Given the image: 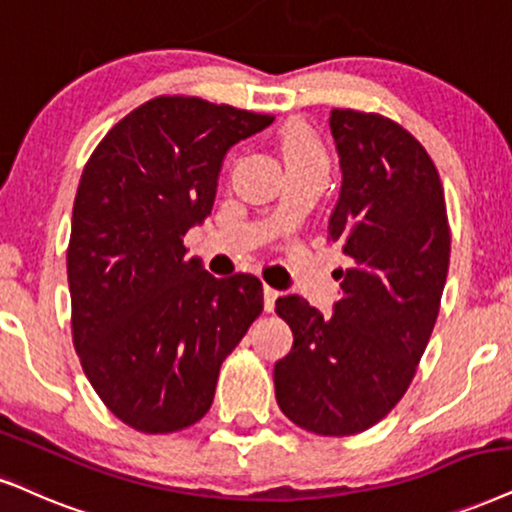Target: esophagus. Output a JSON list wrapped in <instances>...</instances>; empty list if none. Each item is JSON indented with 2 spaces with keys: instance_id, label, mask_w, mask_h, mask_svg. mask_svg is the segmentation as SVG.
I'll use <instances>...</instances> for the list:
<instances>
[{
  "instance_id": "esophagus-1",
  "label": "esophagus",
  "mask_w": 512,
  "mask_h": 512,
  "mask_svg": "<svg viewBox=\"0 0 512 512\" xmlns=\"http://www.w3.org/2000/svg\"><path fill=\"white\" fill-rule=\"evenodd\" d=\"M277 296H280V292H277V289H273V287H263V306H266V311L268 313H273L275 311V301H277Z\"/></svg>"
}]
</instances>
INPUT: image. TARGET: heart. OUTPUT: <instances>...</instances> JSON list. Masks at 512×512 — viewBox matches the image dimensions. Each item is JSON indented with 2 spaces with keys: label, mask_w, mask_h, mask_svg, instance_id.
<instances>
[{
  "label": "heart",
  "mask_w": 512,
  "mask_h": 512,
  "mask_svg": "<svg viewBox=\"0 0 512 512\" xmlns=\"http://www.w3.org/2000/svg\"><path fill=\"white\" fill-rule=\"evenodd\" d=\"M282 154L289 166H325V151L313 130L301 121H289L280 132Z\"/></svg>",
  "instance_id": "b5f03b06"
}]
</instances>
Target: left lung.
I'll use <instances>...</instances> for the list:
<instances>
[{"label":"left lung","instance_id":"1","mask_svg":"<svg viewBox=\"0 0 512 512\" xmlns=\"http://www.w3.org/2000/svg\"><path fill=\"white\" fill-rule=\"evenodd\" d=\"M342 192L327 239L351 266L325 318L301 296L275 311L294 332L275 363V399L294 425L349 437L406 394L437 323L451 256L444 187L425 147L380 113L334 109Z\"/></svg>","mask_w":512,"mask_h":512}]
</instances>
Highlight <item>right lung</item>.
Returning a JSON list of instances; mask_svg holds the SVG:
<instances>
[{
	"instance_id": "1",
	"label": "right lung",
	"mask_w": 512,
	"mask_h": 512,
	"mask_svg": "<svg viewBox=\"0 0 512 512\" xmlns=\"http://www.w3.org/2000/svg\"><path fill=\"white\" fill-rule=\"evenodd\" d=\"M273 116L156 97L85 163L66 251L73 344L104 406L144 434L211 408L220 365L263 311L254 275L213 277L182 237L204 223L227 149Z\"/></svg>"
}]
</instances>
